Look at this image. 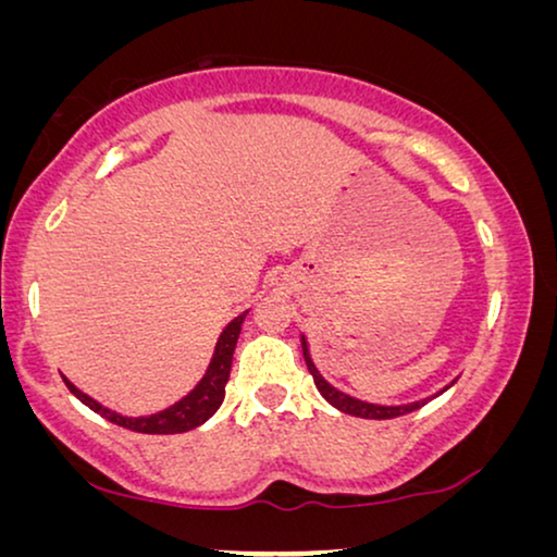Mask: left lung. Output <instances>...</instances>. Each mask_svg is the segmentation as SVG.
<instances>
[{"label":"left lung","instance_id":"8db88e82","mask_svg":"<svg viewBox=\"0 0 557 557\" xmlns=\"http://www.w3.org/2000/svg\"><path fill=\"white\" fill-rule=\"evenodd\" d=\"M301 349H304V360H307V368L311 372V377H314L317 391L324 395V400L330 403V406L342 410V413H349V416H357V418H372V421H387V418H398V416L413 413V410H418V408L425 406V403L431 400V398H423V400L408 403V406H377V403H364L360 398H352V395L337 391V387L330 385L322 377V372L317 370L314 360H311L307 337H304V334H301ZM446 387H444V391H446ZM444 391H441V393H444ZM441 393H436V395H441ZM436 395H433V398H436Z\"/></svg>","mask_w":557,"mask_h":557}]
</instances>
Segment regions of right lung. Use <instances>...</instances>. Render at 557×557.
<instances>
[{"label": "right lung", "mask_w": 557, "mask_h": 557, "mask_svg": "<svg viewBox=\"0 0 557 557\" xmlns=\"http://www.w3.org/2000/svg\"><path fill=\"white\" fill-rule=\"evenodd\" d=\"M248 311H243L240 317H235L231 324L225 326L223 334L218 337V345H215V352H212V360L208 364V370H205V375L200 383H197L193 391H189L185 398L174 403V406L159 410V413H151V416H121L116 410L101 406V403L90 398L83 391H78L71 380H65L67 391H71L75 398L81 403H86V406L94 410V413L103 416L106 421L121 425V429H128V431H136V433H185V431H193L197 425H202L208 418L215 413L220 408V403L225 398V383L227 377H231V364H233V352H235V345H238V337H240V326H243V319H246Z\"/></svg>", "instance_id": "add662e5"}]
</instances>
